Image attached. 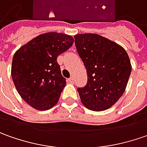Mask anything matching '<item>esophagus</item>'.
I'll list each match as a JSON object with an SVG mask.
<instances>
[{
	"instance_id": "esophagus-1",
	"label": "esophagus",
	"mask_w": 147,
	"mask_h": 147,
	"mask_svg": "<svg viewBox=\"0 0 147 147\" xmlns=\"http://www.w3.org/2000/svg\"><path fill=\"white\" fill-rule=\"evenodd\" d=\"M68 81L70 82V83H74V77H73V76H71V77L68 79Z\"/></svg>"
}]
</instances>
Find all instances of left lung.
<instances>
[{
  "label": "left lung",
  "instance_id": "left-lung-1",
  "mask_svg": "<svg viewBox=\"0 0 147 147\" xmlns=\"http://www.w3.org/2000/svg\"><path fill=\"white\" fill-rule=\"evenodd\" d=\"M74 38L88 75L85 86L77 89L82 103L94 111L110 108L123 95L128 84L132 71L128 53L98 34H79Z\"/></svg>",
  "mask_w": 147,
  "mask_h": 147
}]
</instances>
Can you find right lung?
I'll return each mask as SVG.
<instances>
[{
    "label": "right lung",
    "mask_w": 147,
    "mask_h": 147,
    "mask_svg": "<svg viewBox=\"0 0 147 147\" xmlns=\"http://www.w3.org/2000/svg\"><path fill=\"white\" fill-rule=\"evenodd\" d=\"M66 34H41L13 55L11 76L19 95L34 108L46 111L58 102L66 79L57 62L58 55L73 45Z\"/></svg>",
    "instance_id": "add662e5"
}]
</instances>
